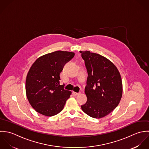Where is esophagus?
I'll return each mask as SVG.
<instances>
[{
    "instance_id": "1",
    "label": "esophagus",
    "mask_w": 149,
    "mask_h": 149,
    "mask_svg": "<svg viewBox=\"0 0 149 149\" xmlns=\"http://www.w3.org/2000/svg\"><path fill=\"white\" fill-rule=\"evenodd\" d=\"M72 94H73V95H75V96H77V95H79V94H80V93H76V92H73L72 93Z\"/></svg>"
}]
</instances>
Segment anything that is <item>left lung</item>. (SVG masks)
<instances>
[{"label":"left lung","instance_id":"8db88e82","mask_svg":"<svg viewBox=\"0 0 149 149\" xmlns=\"http://www.w3.org/2000/svg\"><path fill=\"white\" fill-rule=\"evenodd\" d=\"M88 73L85 94L87 102L81 106L90 117L100 119L112 112L119 105L123 84L116 66L101 55L80 51Z\"/></svg>","mask_w":149,"mask_h":149}]
</instances>
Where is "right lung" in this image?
<instances>
[{
  "mask_svg": "<svg viewBox=\"0 0 149 149\" xmlns=\"http://www.w3.org/2000/svg\"><path fill=\"white\" fill-rule=\"evenodd\" d=\"M74 55L57 51L39 57L30 67L26 78V94L37 112L53 116L63 110L72 91L60 85V74Z\"/></svg>",
  "mask_w": 149,
  "mask_h": 149,
  "instance_id": "add662e5",
  "label": "right lung"
}]
</instances>
